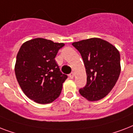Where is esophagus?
I'll list each match as a JSON object with an SVG mask.
<instances>
[{
  "mask_svg": "<svg viewBox=\"0 0 133 133\" xmlns=\"http://www.w3.org/2000/svg\"><path fill=\"white\" fill-rule=\"evenodd\" d=\"M68 76L70 77V79H73V78H74V73L71 72L70 74H69Z\"/></svg>",
  "mask_w": 133,
  "mask_h": 133,
  "instance_id": "obj_1",
  "label": "esophagus"
}]
</instances>
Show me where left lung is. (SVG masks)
Here are the masks:
<instances>
[{
    "label": "left lung",
    "instance_id": "1",
    "mask_svg": "<svg viewBox=\"0 0 133 133\" xmlns=\"http://www.w3.org/2000/svg\"><path fill=\"white\" fill-rule=\"evenodd\" d=\"M72 45L80 52L87 75L86 85L79 89V93L91 101L103 99L119 77V52L115 46L99 38L75 42Z\"/></svg>",
    "mask_w": 133,
    "mask_h": 133
}]
</instances>
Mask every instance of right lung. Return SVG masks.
I'll list each match as a JSON object with an SVG mask.
<instances>
[{
  "instance_id": "obj_1",
  "label": "right lung",
  "mask_w": 133,
  "mask_h": 133,
  "mask_svg": "<svg viewBox=\"0 0 133 133\" xmlns=\"http://www.w3.org/2000/svg\"><path fill=\"white\" fill-rule=\"evenodd\" d=\"M64 43L37 38L22 45L16 56L15 75L25 95L38 103H50L57 99L68 78L55 61Z\"/></svg>"
}]
</instances>
